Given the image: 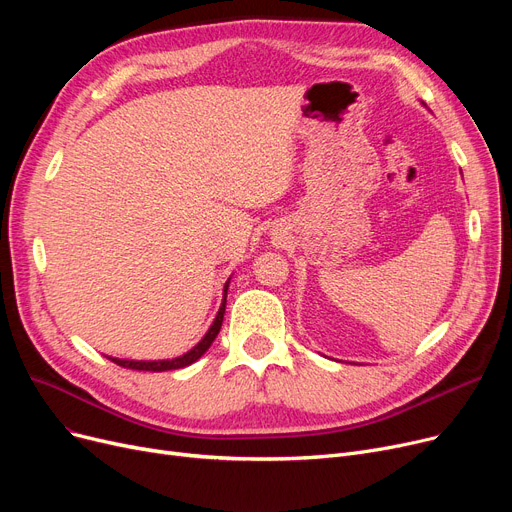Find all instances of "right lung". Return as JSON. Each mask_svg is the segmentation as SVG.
Here are the masks:
<instances>
[{
    "instance_id": "add662e5",
    "label": "right lung",
    "mask_w": 512,
    "mask_h": 512,
    "mask_svg": "<svg viewBox=\"0 0 512 512\" xmlns=\"http://www.w3.org/2000/svg\"><path fill=\"white\" fill-rule=\"evenodd\" d=\"M230 282V280H228ZM228 282L224 286V294L228 292ZM224 311H226V297H224V303L218 311V315H215V321L211 324L209 332L205 334V338L193 348V351H188L186 355L178 357V359H172V361H122V359H112L116 365L120 367H126V369H137V371H170V369H180V367H186L195 363L197 359H201V355L207 351V348L211 346V342L215 340V336L220 334V328H222V321H224Z\"/></svg>"
}]
</instances>
